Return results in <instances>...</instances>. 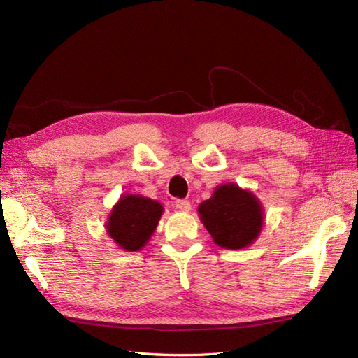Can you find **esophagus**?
<instances>
[{"instance_id": "34e87169", "label": "esophagus", "mask_w": 358, "mask_h": 358, "mask_svg": "<svg viewBox=\"0 0 358 358\" xmlns=\"http://www.w3.org/2000/svg\"><path fill=\"white\" fill-rule=\"evenodd\" d=\"M175 204H176V208H178L179 210H183V212H187V210H189V209H191V203H189L188 200H182V199H179V200H176V201H175Z\"/></svg>"}]
</instances>
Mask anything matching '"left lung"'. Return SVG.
Instances as JSON below:
<instances>
[{
	"label": "left lung",
	"mask_w": 358,
	"mask_h": 358,
	"mask_svg": "<svg viewBox=\"0 0 358 358\" xmlns=\"http://www.w3.org/2000/svg\"><path fill=\"white\" fill-rule=\"evenodd\" d=\"M201 222L216 245L241 249L251 245L263 225V209L251 192L234 183L218 187L199 206Z\"/></svg>",
	"instance_id": "obj_1"
}]
</instances>
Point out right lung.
<instances>
[{
	"mask_svg": "<svg viewBox=\"0 0 358 358\" xmlns=\"http://www.w3.org/2000/svg\"><path fill=\"white\" fill-rule=\"evenodd\" d=\"M162 206L146 197L125 196L113 208L107 233L125 251H138L157 229Z\"/></svg>",
	"mask_w": 358,
	"mask_h": 358,
	"instance_id": "obj_1",
	"label": "right lung"
}]
</instances>
